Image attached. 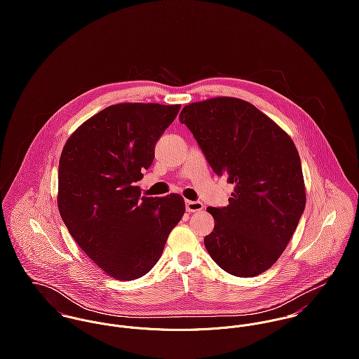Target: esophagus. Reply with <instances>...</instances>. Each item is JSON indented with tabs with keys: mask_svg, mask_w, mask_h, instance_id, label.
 <instances>
[{
	"mask_svg": "<svg viewBox=\"0 0 359 359\" xmlns=\"http://www.w3.org/2000/svg\"><path fill=\"white\" fill-rule=\"evenodd\" d=\"M203 203L202 202H194V201H187V203H185V208H187V211H189V212H195V211H201V210H203Z\"/></svg>",
	"mask_w": 359,
	"mask_h": 359,
	"instance_id": "34e87169",
	"label": "esophagus"
}]
</instances>
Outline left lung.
<instances>
[{"instance_id":"1","label":"left lung","mask_w":359,"mask_h":359,"mask_svg":"<svg viewBox=\"0 0 359 359\" xmlns=\"http://www.w3.org/2000/svg\"><path fill=\"white\" fill-rule=\"evenodd\" d=\"M180 121L217 175L235 184L226 207H207L215 225L208 255L225 272L252 278L271 268L306 207L302 161L292 138L255 104L217 97L187 104Z\"/></svg>"}]
</instances>
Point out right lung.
Here are the masks:
<instances>
[{"label": "right lung", "instance_id": "obj_1", "mask_svg": "<svg viewBox=\"0 0 359 359\" xmlns=\"http://www.w3.org/2000/svg\"><path fill=\"white\" fill-rule=\"evenodd\" d=\"M181 104L117 103L84 121L59 158L57 208L72 238L106 275L148 273L185 212L181 195L141 198L142 170Z\"/></svg>", "mask_w": 359, "mask_h": 359}]
</instances>
